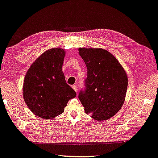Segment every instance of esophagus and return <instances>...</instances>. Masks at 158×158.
<instances>
[{
	"label": "esophagus",
	"instance_id": "esophagus-1",
	"mask_svg": "<svg viewBox=\"0 0 158 158\" xmlns=\"http://www.w3.org/2000/svg\"><path fill=\"white\" fill-rule=\"evenodd\" d=\"M72 88H73L74 90H75L76 92H78V88H77V85H73V86H72Z\"/></svg>",
	"mask_w": 158,
	"mask_h": 158
}]
</instances>
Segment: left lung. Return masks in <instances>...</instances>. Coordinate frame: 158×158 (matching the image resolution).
<instances>
[{
	"mask_svg": "<svg viewBox=\"0 0 158 158\" xmlns=\"http://www.w3.org/2000/svg\"><path fill=\"white\" fill-rule=\"evenodd\" d=\"M88 69L85 89L79 98L87 114L97 120L112 118L122 107L128 79L116 58L103 48H79Z\"/></svg>",
	"mask_w": 158,
	"mask_h": 158,
	"instance_id": "8db88e82",
	"label": "left lung"
}]
</instances>
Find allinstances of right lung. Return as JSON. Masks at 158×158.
I'll return each mask as SVG.
<instances>
[{"mask_svg":"<svg viewBox=\"0 0 158 158\" xmlns=\"http://www.w3.org/2000/svg\"><path fill=\"white\" fill-rule=\"evenodd\" d=\"M66 52L62 48L47 50L31 64L24 77L23 98L29 110L40 118L60 115L76 92L68 85L61 68Z\"/></svg>","mask_w":158,"mask_h":158,"instance_id":"1","label":"right lung"}]
</instances>
